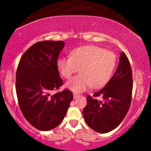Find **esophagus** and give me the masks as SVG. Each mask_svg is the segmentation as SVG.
<instances>
[{
  "label": "esophagus",
  "instance_id": "34e87169",
  "mask_svg": "<svg viewBox=\"0 0 151 151\" xmlns=\"http://www.w3.org/2000/svg\"><path fill=\"white\" fill-rule=\"evenodd\" d=\"M73 96H74V99H77V98H78L79 96H80V95H79V94H77V93H74V94H73Z\"/></svg>",
  "mask_w": 151,
  "mask_h": 151
}]
</instances>
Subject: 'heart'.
I'll return each instance as SVG.
<instances>
[{"label":"heart","instance_id":"b5f03b06","mask_svg":"<svg viewBox=\"0 0 151 151\" xmlns=\"http://www.w3.org/2000/svg\"><path fill=\"white\" fill-rule=\"evenodd\" d=\"M116 64L112 52L98 46H83L75 49L70 57L58 58L57 66L63 77L70 79L79 71L80 74L67 82L66 87L73 92L86 91L90 87L101 88L111 78Z\"/></svg>","mask_w":151,"mask_h":151}]
</instances>
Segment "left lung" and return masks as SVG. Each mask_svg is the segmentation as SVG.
Returning a JSON list of instances; mask_svg holds the SVG:
<instances>
[{"label": "left lung", "instance_id": "1", "mask_svg": "<svg viewBox=\"0 0 151 151\" xmlns=\"http://www.w3.org/2000/svg\"><path fill=\"white\" fill-rule=\"evenodd\" d=\"M133 79L130 63L123 52L115 74L103 88L88 96L83 117L88 126L99 133L118 127L124 119L132 101ZM101 96L102 100L96 97Z\"/></svg>", "mask_w": 151, "mask_h": 151}]
</instances>
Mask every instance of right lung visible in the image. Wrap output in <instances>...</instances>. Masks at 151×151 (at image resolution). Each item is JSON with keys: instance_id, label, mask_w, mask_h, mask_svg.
Listing matches in <instances>:
<instances>
[{"instance_id": "obj_1", "label": "right lung", "mask_w": 151, "mask_h": 151, "mask_svg": "<svg viewBox=\"0 0 151 151\" xmlns=\"http://www.w3.org/2000/svg\"><path fill=\"white\" fill-rule=\"evenodd\" d=\"M62 41H43L29 47L18 64L16 92L19 108L31 126L40 131L57 127L64 118L73 99L66 89L52 96L63 85L58 69Z\"/></svg>"}]
</instances>
